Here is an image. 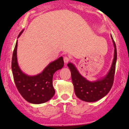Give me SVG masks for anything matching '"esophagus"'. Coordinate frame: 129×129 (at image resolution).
I'll return each instance as SVG.
<instances>
[{
    "instance_id": "esophagus-1",
    "label": "esophagus",
    "mask_w": 129,
    "mask_h": 129,
    "mask_svg": "<svg viewBox=\"0 0 129 129\" xmlns=\"http://www.w3.org/2000/svg\"><path fill=\"white\" fill-rule=\"evenodd\" d=\"M70 61V57H68V56H65V57H64V61L65 63L68 62Z\"/></svg>"
}]
</instances>
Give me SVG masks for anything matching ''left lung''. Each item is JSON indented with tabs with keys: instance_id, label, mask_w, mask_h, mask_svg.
<instances>
[{
	"instance_id": "1",
	"label": "left lung",
	"mask_w": 129,
	"mask_h": 129,
	"mask_svg": "<svg viewBox=\"0 0 129 129\" xmlns=\"http://www.w3.org/2000/svg\"><path fill=\"white\" fill-rule=\"evenodd\" d=\"M111 38L115 47L114 58L110 70L105 78L96 82H89L80 75L74 65L71 63L68 64L71 72L75 93L77 97L82 100L86 102L99 100L106 95L112 87L117 59V51L116 45L112 35Z\"/></svg>"
}]
</instances>
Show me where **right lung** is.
Masks as SVG:
<instances>
[{"label": "right lung", "instance_id": "right-lung-1", "mask_svg": "<svg viewBox=\"0 0 129 129\" xmlns=\"http://www.w3.org/2000/svg\"><path fill=\"white\" fill-rule=\"evenodd\" d=\"M23 30L18 36L22 33ZM17 41L13 51L11 69L15 86L19 93L26 101L32 104H42L50 100L55 94L53 86V76L55 71L64 66L62 57L51 62L43 72L36 76H29L24 74L19 68L17 59Z\"/></svg>", "mask_w": 129, "mask_h": 129}]
</instances>
